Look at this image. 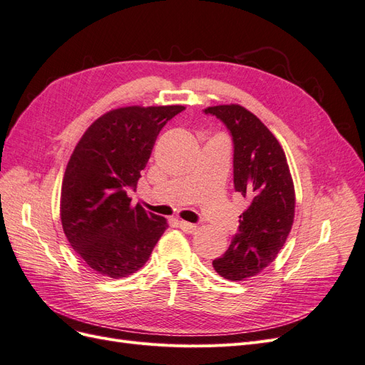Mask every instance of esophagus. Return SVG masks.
Returning <instances> with one entry per match:
<instances>
[{
    "label": "esophagus",
    "instance_id": "1",
    "mask_svg": "<svg viewBox=\"0 0 365 365\" xmlns=\"http://www.w3.org/2000/svg\"><path fill=\"white\" fill-rule=\"evenodd\" d=\"M178 227L182 230V231H185V233H195V231L197 230V227L195 225V224H190V222H185V220H180L178 222Z\"/></svg>",
    "mask_w": 365,
    "mask_h": 365
}]
</instances>
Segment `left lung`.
Masks as SVG:
<instances>
[{
    "label": "left lung",
    "mask_w": 365,
    "mask_h": 365,
    "mask_svg": "<svg viewBox=\"0 0 365 365\" xmlns=\"http://www.w3.org/2000/svg\"><path fill=\"white\" fill-rule=\"evenodd\" d=\"M205 113L230 129L235 189L250 201L230 248L213 260V268L220 277L242 282L269 267L288 239L295 216L294 181L279 140L247 108L217 105Z\"/></svg>",
    "instance_id": "left-lung-1"
}]
</instances>
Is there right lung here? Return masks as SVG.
Segmentation results:
<instances>
[{"mask_svg":"<svg viewBox=\"0 0 365 365\" xmlns=\"http://www.w3.org/2000/svg\"><path fill=\"white\" fill-rule=\"evenodd\" d=\"M182 105L123 106L93 121L77 143L61 189V222L70 245L97 274L129 277L149 260L169 227L132 205L135 187L163 126Z\"/></svg>","mask_w":365,"mask_h":365,"instance_id":"obj_1","label":"right lung"}]
</instances>
